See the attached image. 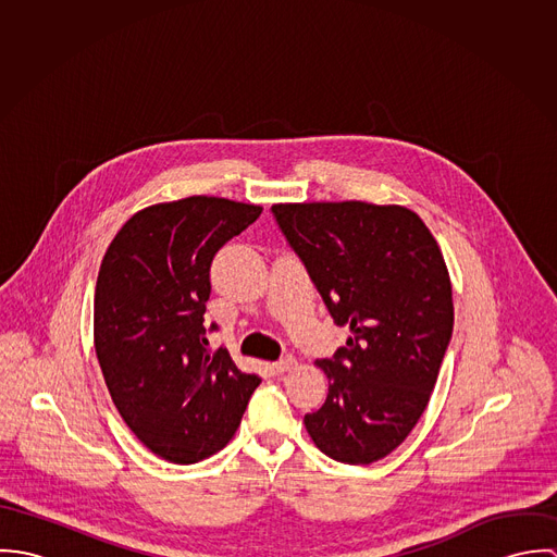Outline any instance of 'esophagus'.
Returning <instances> with one entry per match:
<instances>
[{
  "label": "esophagus",
  "mask_w": 557,
  "mask_h": 557,
  "mask_svg": "<svg viewBox=\"0 0 557 557\" xmlns=\"http://www.w3.org/2000/svg\"><path fill=\"white\" fill-rule=\"evenodd\" d=\"M298 367V360L294 358V356H285V358H281L278 362H274V369L278 371V373H289V371H294Z\"/></svg>",
  "instance_id": "1"
}]
</instances>
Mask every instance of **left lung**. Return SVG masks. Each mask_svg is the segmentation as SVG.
<instances>
[{"instance_id": "1", "label": "left lung", "mask_w": 557, "mask_h": 557, "mask_svg": "<svg viewBox=\"0 0 557 557\" xmlns=\"http://www.w3.org/2000/svg\"><path fill=\"white\" fill-rule=\"evenodd\" d=\"M330 318L349 325L334 360H318L327 397L305 426L334 461L369 466L405 442L435 388L453 334L444 255L405 206L274 203Z\"/></svg>"}]
</instances>
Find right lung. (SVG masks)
Listing matches in <instances>:
<instances>
[{"mask_svg": "<svg viewBox=\"0 0 557 557\" xmlns=\"http://www.w3.org/2000/svg\"><path fill=\"white\" fill-rule=\"evenodd\" d=\"M261 206L195 195L133 214L111 239L94 294V347L120 416L157 457L190 466L238 431L261 384L210 349L203 313L219 248Z\"/></svg>", "mask_w": 557, "mask_h": 557, "instance_id": "right-lung-1", "label": "right lung"}]
</instances>
